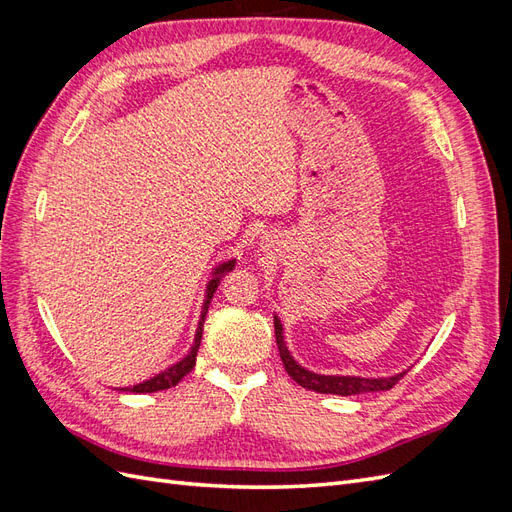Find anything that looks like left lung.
<instances>
[{
  "label": "left lung",
  "instance_id": "1",
  "mask_svg": "<svg viewBox=\"0 0 512 512\" xmlns=\"http://www.w3.org/2000/svg\"><path fill=\"white\" fill-rule=\"evenodd\" d=\"M273 327H275V342H277V350H280L282 356V363L288 371V376L301 384L303 389L309 391H316V393H327V395H359V393H376V391H389L393 386L406 376L404 374H397L393 378H354V376H322V374H314V371H309L305 367H301L297 361L292 359V354L288 352L286 344H284V329H282V322L280 318L275 316L273 320Z\"/></svg>",
  "mask_w": 512,
  "mask_h": 512
}]
</instances>
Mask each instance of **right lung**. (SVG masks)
I'll use <instances>...</instances> for the list:
<instances>
[{
    "label": "right lung",
    "instance_id": "right-lung-1",
    "mask_svg": "<svg viewBox=\"0 0 512 512\" xmlns=\"http://www.w3.org/2000/svg\"><path fill=\"white\" fill-rule=\"evenodd\" d=\"M232 267H235V260H228V262H224V265H220L218 269H215V273H213V280H211L209 286H207V299H205V305H203V312H200V322H198V329H196L194 346H192V350L188 352V356H185V359H181L179 363H175L173 367H168V369L160 371V374L153 376L151 380L141 382V384H136V386H130V389H119V391L156 393V391L170 389V386H175L185 374H190V371H192L194 365H196V354H198L200 339H203V324H205V316H207L209 303H211V299H213L215 290H218V286H220V280H222V277H224L228 271H232Z\"/></svg>",
    "mask_w": 512,
    "mask_h": 512
}]
</instances>
